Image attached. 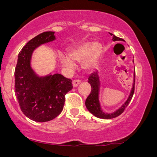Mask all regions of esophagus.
<instances>
[{
  "mask_svg": "<svg viewBox=\"0 0 157 157\" xmlns=\"http://www.w3.org/2000/svg\"><path fill=\"white\" fill-rule=\"evenodd\" d=\"M80 80H74L72 81V85H73V86H74V87H77V86H78L79 84H80Z\"/></svg>",
  "mask_w": 157,
  "mask_h": 157,
  "instance_id": "1",
  "label": "esophagus"
}]
</instances>
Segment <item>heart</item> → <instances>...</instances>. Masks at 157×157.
Listing matches in <instances>:
<instances>
[{
    "label": "heart",
    "mask_w": 157,
    "mask_h": 157,
    "mask_svg": "<svg viewBox=\"0 0 157 157\" xmlns=\"http://www.w3.org/2000/svg\"><path fill=\"white\" fill-rule=\"evenodd\" d=\"M100 53V46L98 43H94L91 46L89 43H85L69 51L68 57L75 62H80L82 60V65L83 68L90 69L96 66ZM60 62L63 67L67 69L73 68L72 62L63 56L60 57Z\"/></svg>",
    "instance_id": "heart-1"
}]
</instances>
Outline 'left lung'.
Masks as SVG:
<instances>
[{
    "instance_id": "left-lung-1",
    "label": "left lung",
    "mask_w": 157,
    "mask_h": 157,
    "mask_svg": "<svg viewBox=\"0 0 157 157\" xmlns=\"http://www.w3.org/2000/svg\"><path fill=\"white\" fill-rule=\"evenodd\" d=\"M110 35L112 36V40L113 41H117V40H124L123 39L120 38V37H117L113 34L109 33ZM134 77H135V73H134ZM88 82H89L90 85L91 86V91L90 94L88 96L86 100V106L88 110L93 113L95 117L98 118H102V119H112L117 117L120 116L121 113H122L125 111L126 107L128 105L129 102L132 99L133 95L134 93V89H135V78L134 81V84H133L132 89L129 95L128 99L127 100L125 103L121 106L120 109H118L117 111H115L114 113H105L102 112V111L100 109V102H99V89H100V81H99V77L97 76V72L92 73L90 75L89 77V81Z\"/></svg>"
}]
</instances>
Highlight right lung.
Returning <instances> with one entry per match:
<instances>
[{"mask_svg":"<svg viewBox=\"0 0 157 157\" xmlns=\"http://www.w3.org/2000/svg\"><path fill=\"white\" fill-rule=\"evenodd\" d=\"M55 32H45L30 40L20 52L15 70V91L22 112L36 122L57 117L63 109L65 96L72 89V80L60 74L38 77L30 67L34 49L55 39Z\"/></svg>","mask_w":157,"mask_h":157,"instance_id":"obj_1","label":"right lung"}]
</instances>
